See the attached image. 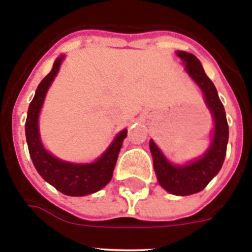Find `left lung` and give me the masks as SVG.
Wrapping results in <instances>:
<instances>
[{"instance_id":"left-lung-1","label":"left lung","mask_w":252,"mask_h":252,"mask_svg":"<svg viewBox=\"0 0 252 252\" xmlns=\"http://www.w3.org/2000/svg\"><path fill=\"white\" fill-rule=\"evenodd\" d=\"M177 55L186 63V70L202 90L207 106L215 117L212 144L203 158L183 166L171 165L153 140H150V151L160 186L171 194L189 195L203 190L221 169L226 157L228 125L217 90L204 73L201 62L194 55L186 51H177Z\"/></svg>"}]
</instances>
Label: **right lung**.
<instances>
[{
    "instance_id": "1",
    "label": "right lung",
    "mask_w": 252,
    "mask_h": 252,
    "mask_svg": "<svg viewBox=\"0 0 252 252\" xmlns=\"http://www.w3.org/2000/svg\"><path fill=\"white\" fill-rule=\"evenodd\" d=\"M63 58H57L51 72L37 86L34 98L29 106L28 119L25 124L26 141H28L31 160L34 162L37 173L63 194L81 197L97 192L110 182L119 158L122 141L127 136V130L121 131L113 140L110 148L107 149L106 153L92 164H72V162L62 161L44 149L43 144L40 141L37 117L48 88L57 75Z\"/></svg>"
}]
</instances>
